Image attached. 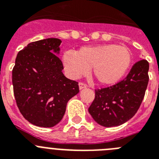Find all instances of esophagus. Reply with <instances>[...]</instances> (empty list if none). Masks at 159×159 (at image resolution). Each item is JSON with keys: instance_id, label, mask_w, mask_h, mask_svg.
Masks as SVG:
<instances>
[{"instance_id": "obj_1", "label": "esophagus", "mask_w": 159, "mask_h": 159, "mask_svg": "<svg viewBox=\"0 0 159 159\" xmlns=\"http://www.w3.org/2000/svg\"><path fill=\"white\" fill-rule=\"evenodd\" d=\"M79 88H80V89H84V88H87V85L84 83H80L79 84Z\"/></svg>"}]
</instances>
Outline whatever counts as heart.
I'll return each mask as SVG.
<instances>
[{
  "label": "heart",
  "mask_w": 159,
  "mask_h": 159,
  "mask_svg": "<svg viewBox=\"0 0 159 159\" xmlns=\"http://www.w3.org/2000/svg\"><path fill=\"white\" fill-rule=\"evenodd\" d=\"M132 60L130 49L116 43L86 46L76 53L67 51L63 56V64L70 77L79 78L92 67L93 76L105 86L121 80L130 70Z\"/></svg>",
  "instance_id": "1"
}]
</instances>
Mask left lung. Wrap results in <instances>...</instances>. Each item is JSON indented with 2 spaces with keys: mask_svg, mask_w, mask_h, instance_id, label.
Segmentation results:
<instances>
[{
  "mask_svg": "<svg viewBox=\"0 0 159 159\" xmlns=\"http://www.w3.org/2000/svg\"><path fill=\"white\" fill-rule=\"evenodd\" d=\"M149 63L136 62L127 77L108 88L95 89L88 111L98 124L116 127L128 121L138 111L149 82Z\"/></svg>",
  "mask_w": 159,
  "mask_h": 159,
  "instance_id": "left-lung-1",
  "label": "left lung"
}]
</instances>
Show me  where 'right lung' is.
Wrapping results in <instances>:
<instances>
[{"label":"right lung","mask_w":159,"mask_h":159,"mask_svg":"<svg viewBox=\"0 0 159 159\" xmlns=\"http://www.w3.org/2000/svg\"><path fill=\"white\" fill-rule=\"evenodd\" d=\"M61 40L48 38L29 43L16 56L12 85L16 105L26 120L41 127L60 123L78 82L64 76L57 55Z\"/></svg>","instance_id":"1"}]
</instances>
